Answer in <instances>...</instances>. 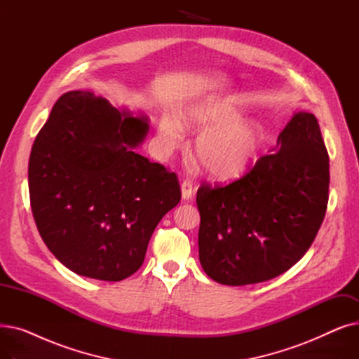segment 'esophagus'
<instances>
[{
  "label": "esophagus",
  "mask_w": 359,
  "mask_h": 359,
  "mask_svg": "<svg viewBox=\"0 0 359 359\" xmlns=\"http://www.w3.org/2000/svg\"><path fill=\"white\" fill-rule=\"evenodd\" d=\"M194 196V183L191 180L182 182V198L183 201H189Z\"/></svg>",
  "instance_id": "esophagus-1"
}]
</instances>
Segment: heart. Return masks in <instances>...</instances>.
<instances>
[{
  "mask_svg": "<svg viewBox=\"0 0 359 359\" xmlns=\"http://www.w3.org/2000/svg\"><path fill=\"white\" fill-rule=\"evenodd\" d=\"M240 111L227 103L208 100L191 106L182 115V123L203 130L196 138L195 154L206 172L218 179L240 176L250 164L259 144L260 128L252 121L238 122ZM180 141V128L170 118L160 123V142L165 151Z\"/></svg>",
  "mask_w": 359,
  "mask_h": 359,
  "instance_id": "1",
  "label": "heart"
}]
</instances>
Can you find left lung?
Returning a JSON list of instances; mask_svg holds the SVG:
<instances>
[{
	"instance_id": "8db88e82",
	"label": "left lung",
	"mask_w": 359,
	"mask_h": 359,
	"mask_svg": "<svg viewBox=\"0 0 359 359\" xmlns=\"http://www.w3.org/2000/svg\"><path fill=\"white\" fill-rule=\"evenodd\" d=\"M241 179L202 184L199 262L222 285H250L288 271L306 255L329 199V154L313 113L298 111Z\"/></svg>"
}]
</instances>
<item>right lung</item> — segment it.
Listing matches in <instances>:
<instances>
[{
	"mask_svg": "<svg viewBox=\"0 0 359 359\" xmlns=\"http://www.w3.org/2000/svg\"><path fill=\"white\" fill-rule=\"evenodd\" d=\"M148 118L91 91L52 107L29 158V194L48 249L77 275L116 282L135 273L161 218L180 202L176 173L137 148Z\"/></svg>",
	"mask_w": 359,
	"mask_h": 359,
	"instance_id": "add662e5",
	"label": "right lung"
}]
</instances>
